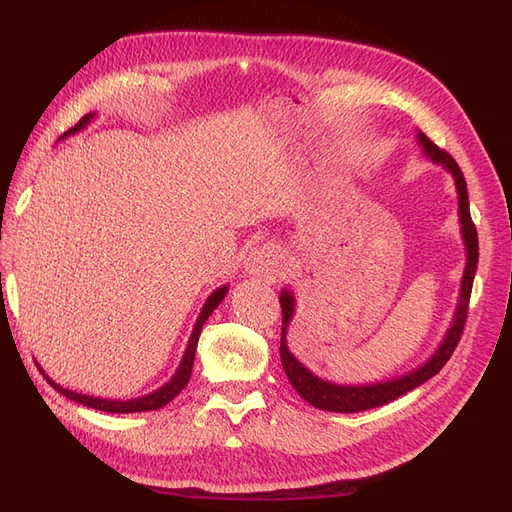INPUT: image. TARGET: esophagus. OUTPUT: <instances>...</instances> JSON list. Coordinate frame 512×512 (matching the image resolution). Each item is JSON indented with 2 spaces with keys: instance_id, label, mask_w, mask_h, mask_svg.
Instances as JSON below:
<instances>
[{
  "instance_id": "esophagus-1",
  "label": "esophagus",
  "mask_w": 512,
  "mask_h": 512,
  "mask_svg": "<svg viewBox=\"0 0 512 512\" xmlns=\"http://www.w3.org/2000/svg\"><path fill=\"white\" fill-rule=\"evenodd\" d=\"M245 271L252 277H258V280L275 282L284 271V254L280 247L273 243L258 245L250 252V256H247Z\"/></svg>"
}]
</instances>
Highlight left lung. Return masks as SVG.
Masks as SVG:
<instances>
[{
  "label": "left lung",
  "instance_id": "left-lung-1",
  "mask_svg": "<svg viewBox=\"0 0 512 512\" xmlns=\"http://www.w3.org/2000/svg\"><path fill=\"white\" fill-rule=\"evenodd\" d=\"M416 141L421 145L425 156L433 162L442 166L446 173H451L455 181V190H457V205H459V224H461V239L463 245H466V269H463L461 277V290H459V301L455 307V316L451 327H448L444 339L440 342L438 350L431 354V359L425 361L421 367L412 369L410 374L393 378L386 382H376V384H335L329 380H322L316 374H312L297 356H294L288 348L286 335L288 327L294 316V305H297V299L294 294L284 288L280 292V305H282V344H280V356H282V367L286 371V376L290 384L297 391L309 406H314L318 410H329V412H363L369 408H378L389 404V401L406 395L408 391L421 386L429 378H433L438 371L446 365V361L451 359V354L455 352L461 333H463V324H466L468 316V303H470V294H472V282L476 275V265H478V237H476V226L472 224L470 218V200H468V185L466 179H463L461 168L457 162L448 156L446 151L433 145L429 138L418 130L416 132Z\"/></svg>",
  "mask_w": 512,
  "mask_h": 512
}]
</instances>
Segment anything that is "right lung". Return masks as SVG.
I'll list each match as a JSON object with an SVG mask.
<instances>
[{"label": "right lung", "mask_w": 512, "mask_h": 512, "mask_svg": "<svg viewBox=\"0 0 512 512\" xmlns=\"http://www.w3.org/2000/svg\"><path fill=\"white\" fill-rule=\"evenodd\" d=\"M96 117V113H87L79 123H76L74 128H70L64 136L66 138L70 134H76L81 132L87 123ZM228 294V286H220L218 290H213L209 294V299L205 301L203 309H200V314L196 318V324L192 329V335H190V342L188 346H185V352L181 356V363L177 367V371L173 374V378H170L168 382H164L160 389L151 391L143 397H134V399H104V397H94V395H83V393H76V391H70V389H64V386L57 384L53 378H49V374L38 365L40 374L44 376V380L49 382L53 389L57 393H61L64 397L76 401V404H83L87 408H94V410H100V412H111V414H130V412H149V410H158L162 406H166L168 401H173L185 386H188L190 382V376H192V367H194V354H196V346H198V337H200V331H203V324L205 320L213 314V309L218 307L222 303V299Z\"/></svg>", "instance_id": "right-lung-1"}]
</instances>
